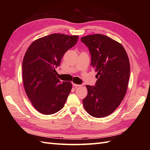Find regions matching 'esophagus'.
<instances>
[{"label":"esophagus","mask_w":150,"mask_h":150,"mask_svg":"<svg viewBox=\"0 0 150 150\" xmlns=\"http://www.w3.org/2000/svg\"><path fill=\"white\" fill-rule=\"evenodd\" d=\"M73 86H74L75 88H79V87H81V86H82V85H79V84H74V83L73 84Z\"/></svg>","instance_id":"34e87169"}]
</instances>
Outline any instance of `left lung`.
Listing matches in <instances>:
<instances>
[{
    "mask_svg": "<svg viewBox=\"0 0 150 150\" xmlns=\"http://www.w3.org/2000/svg\"><path fill=\"white\" fill-rule=\"evenodd\" d=\"M90 50L91 65L97 72L95 86L86 85L88 95L83 100L85 110L96 118L112 113L124 99L128 88L130 65L121 44L101 34L81 38Z\"/></svg>",
    "mask_w": 150,
    "mask_h": 150,
    "instance_id": "obj_1",
    "label": "left lung"
}]
</instances>
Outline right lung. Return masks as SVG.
<instances>
[{"mask_svg": "<svg viewBox=\"0 0 150 150\" xmlns=\"http://www.w3.org/2000/svg\"><path fill=\"white\" fill-rule=\"evenodd\" d=\"M78 39V35L50 34L28 47L22 62V81L28 98L39 113L52 115L64 106L72 84L60 82L55 68Z\"/></svg>", "mask_w": 150, "mask_h": 150, "instance_id": "1", "label": "right lung"}]
</instances>
